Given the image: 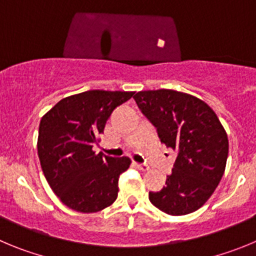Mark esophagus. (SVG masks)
<instances>
[{
    "mask_svg": "<svg viewBox=\"0 0 256 256\" xmlns=\"http://www.w3.org/2000/svg\"><path fill=\"white\" fill-rule=\"evenodd\" d=\"M134 164H135V167H136L138 170H140V171H142V172L149 171L148 164H142V163H134Z\"/></svg>",
    "mask_w": 256,
    "mask_h": 256,
    "instance_id": "esophagus-1",
    "label": "esophagus"
}]
</instances>
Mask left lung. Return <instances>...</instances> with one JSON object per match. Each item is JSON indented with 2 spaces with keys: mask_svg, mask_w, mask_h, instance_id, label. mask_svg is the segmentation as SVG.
<instances>
[{
  "mask_svg": "<svg viewBox=\"0 0 256 256\" xmlns=\"http://www.w3.org/2000/svg\"><path fill=\"white\" fill-rule=\"evenodd\" d=\"M134 100L160 142L177 150L166 186L150 191L149 200L170 216L198 210L220 184L228 156L227 134L217 114L196 96L171 89L138 92Z\"/></svg>",
  "mask_w": 256,
  "mask_h": 256,
  "instance_id": "left-lung-1",
  "label": "left lung"
}]
</instances>
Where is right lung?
I'll use <instances>...</instances> for the list:
<instances>
[{
  "label": "right lung",
  "mask_w": 256,
  "mask_h": 256,
  "mask_svg": "<svg viewBox=\"0 0 256 256\" xmlns=\"http://www.w3.org/2000/svg\"><path fill=\"white\" fill-rule=\"evenodd\" d=\"M134 92L88 90L60 100L40 120L38 156L50 188L80 213H96L117 199L118 177L130 158L93 150L107 120Z\"/></svg>",
  "instance_id": "obj_1"
}]
</instances>
